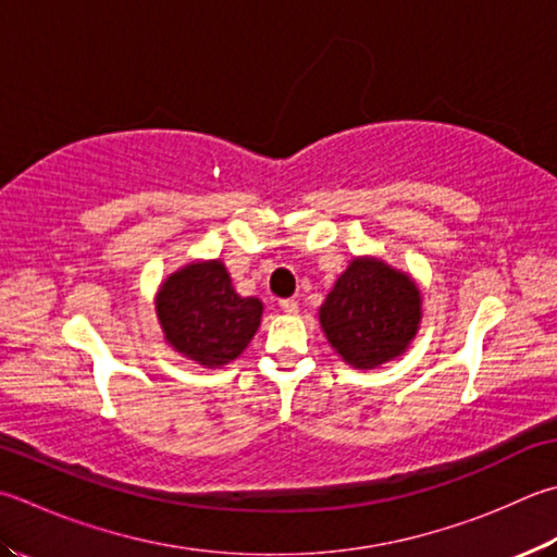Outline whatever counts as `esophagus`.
<instances>
[{
	"instance_id": "esophagus-1",
	"label": "esophagus",
	"mask_w": 557,
	"mask_h": 557,
	"mask_svg": "<svg viewBox=\"0 0 557 557\" xmlns=\"http://www.w3.org/2000/svg\"><path fill=\"white\" fill-rule=\"evenodd\" d=\"M278 308L286 312V314H296L298 312V302L293 300V298H283V300H278Z\"/></svg>"
}]
</instances>
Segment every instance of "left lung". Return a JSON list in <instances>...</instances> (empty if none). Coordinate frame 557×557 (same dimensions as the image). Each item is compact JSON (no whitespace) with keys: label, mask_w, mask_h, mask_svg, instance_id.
I'll return each instance as SVG.
<instances>
[{"label":"left lung","mask_w":557,"mask_h":557,"mask_svg":"<svg viewBox=\"0 0 557 557\" xmlns=\"http://www.w3.org/2000/svg\"><path fill=\"white\" fill-rule=\"evenodd\" d=\"M419 318L422 296L414 281L377 259H354L320 308L330 344L356 369L400 356Z\"/></svg>","instance_id":"1"}]
</instances>
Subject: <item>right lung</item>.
Wrapping results in <instances>:
<instances>
[{
    "mask_svg": "<svg viewBox=\"0 0 557 557\" xmlns=\"http://www.w3.org/2000/svg\"><path fill=\"white\" fill-rule=\"evenodd\" d=\"M264 306L237 296L220 261L176 271L157 293V318L176 351L203 366H223L245 351Z\"/></svg>",
    "mask_w": 557,
    "mask_h": 557,
    "instance_id": "1",
    "label": "right lung"
}]
</instances>
